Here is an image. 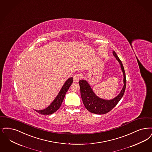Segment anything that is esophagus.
Instances as JSON below:
<instances>
[{"mask_svg":"<svg viewBox=\"0 0 152 152\" xmlns=\"http://www.w3.org/2000/svg\"><path fill=\"white\" fill-rule=\"evenodd\" d=\"M80 79V76L79 74H76L74 76H73V82L74 83H77L79 82V80Z\"/></svg>","mask_w":152,"mask_h":152,"instance_id":"obj_1","label":"esophagus"}]
</instances>
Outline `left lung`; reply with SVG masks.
Masks as SVG:
<instances>
[{
	"label": "left lung",
	"mask_w": 152,
	"mask_h": 152,
	"mask_svg": "<svg viewBox=\"0 0 152 152\" xmlns=\"http://www.w3.org/2000/svg\"><path fill=\"white\" fill-rule=\"evenodd\" d=\"M114 56L119 62L123 75L124 85L121 91L115 97L111 99H104L99 97L91 89V86L88 82L85 80H81L79 83L80 87V93L82 101L85 106V108L89 112L96 114H104L113 109L118 103L120 101L123 96L126 87V78L124 69L121 63L115 52H113Z\"/></svg>",
	"instance_id": "obj_1"
}]
</instances>
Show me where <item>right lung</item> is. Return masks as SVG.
<instances>
[{
  "label": "right lung",
  "instance_id": "1",
  "mask_svg": "<svg viewBox=\"0 0 152 152\" xmlns=\"http://www.w3.org/2000/svg\"><path fill=\"white\" fill-rule=\"evenodd\" d=\"M73 83V77H69L67 79L64 83V85L61 88V91L56 96L54 101L51 103L48 107L45 108V109L37 110H34L37 113L42 115H50L53 114L55 111H56L61 107L62 102L66 96L67 91L69 88L70 86Z\"/></svg>",
  "mask_w": 152,
  "mask_h": 152
}]
</instances>
